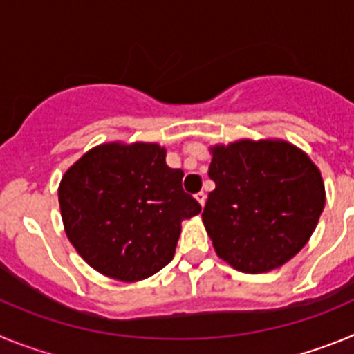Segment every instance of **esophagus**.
<instances>
[{
	"mask_svg": "<svg viewBox=\"0 0 354 354\" xmlns=\"http://www.w3.org/2000/svg\"><path fill=\"white\" fill-rule=\"evenodd\" d=\"M195 198H196V202H198V204L202 205V207H204V204H205V198H207V196H205V193H204V192L196 193V195H195Z\"/></svg>",
	"mask_w": 354,
	"mask_h": 354,
	"instance_id": "obj_1",
	"label": "esophagus"
}]
</instances>
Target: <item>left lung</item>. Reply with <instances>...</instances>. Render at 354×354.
<instances>
[{"mask_svg": "<svg viewBox=\"0 0 354 354\" xmlns=\"http://www.w3.org/2000/svg\"><path fill=\"white\" fill-rule=\"evenodd\" d=\"M202 220L218 257L243 273L280 268L310 239L326 195L321 171L282 140H239L211 149Z\"/></svg>", "mask_w": 354, "mask_h": 354, "instance_id": "1", "label": "left lung"}]
</instances>
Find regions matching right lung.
<instances>
[{
    "label": "right lung",
    "mask_w": 354,
    "mask_h": 354,
    "mask_svg": "<svg viewBox=\"0 0 354 354\" xmlns=\"http://www.w3.org/2000/svg\"><path fill=\"white\" fill-rule=\"evenodd\" d=\"M158 143H104L62 177L65 234L86 264L122 282H138L174 259L180 221L202 211L183 189V170Z\"/></svg>",
    "instance_id": "obj_1"
}]
</instances>
